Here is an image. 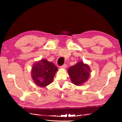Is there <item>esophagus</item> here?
Listing matches in <instances>:
<instances>
[{"label": "esophagus", "mask_w": 122, "mask_h": 122, "mask_svg": "<svg viewBox=\"0 0 122 122\" xmlns=\"http://www.w3.org/2000/svg\"><path fill=\"white\" fill-rule=\"evenodd\" d=\"M67 68V65H63V66H62L60 67L61 69H66Z\"/></svg>", "instance_id": "34e87169"}]
</instances>
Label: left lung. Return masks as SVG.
<instances>
[{
  "mask_svg": "<svg viewBox=\"0 0 122 122\" xmlns=\"http://www.w3.org/2000/svg\"><path fill=\"white\" fill-rule=\"evenodd\" d=\"M91 69L88 64L81 61L71 66L68 69V73L71 81L76 86H81L88 81L90 75Z\"/></svg>",
  "mask_w": 122,
  "mask_h": 122,
  "instance_id": "left-lung-1",
  "label": "left lung"
}]
</instances>
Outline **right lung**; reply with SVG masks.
I'll return each mask as SVG.
<instances>
[{"mask_svg": "<svg viewBox=\"0 0 122 122\" xmlns=\"http://www.w3.org/2000/svg\"><path fill=\"white\" fill-rule=\"evenodd\" d=\"M58 68L54 64L46 59L35 62L31 70V76L34 83L40 87H45L52 83Z\"/></svg>", "mask_w": 122, "mask_h": 122, "instance_id": "1", "label": "right lung"}]
</instances>
